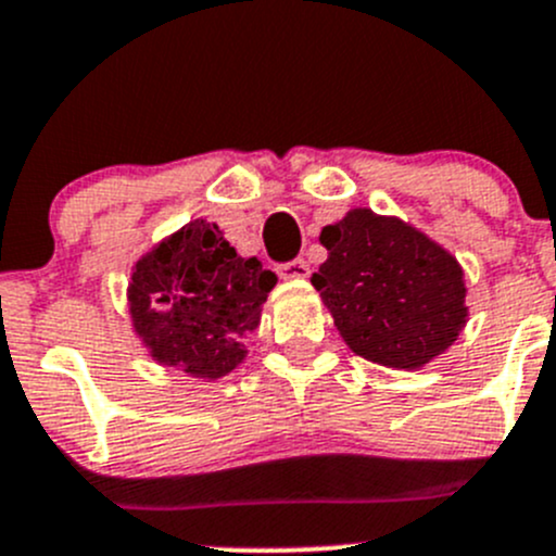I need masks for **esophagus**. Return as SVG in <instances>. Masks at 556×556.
<instances>
[{
  "label": "esophagus",
  "mask_w": 556,
  "mask_h": 556,
  "mask_svg": "<svg viewBox=\"0 0 556 556\" xmlns=\"http://www.w3.org/2000/svg\"><path fill=\"white\" fill-rule=\"evenodd\" d=\"M277 274L282 279H306L309 277V263L301 261V257L288 263H277Z\"/></svg>",
  "instance_id": "1"
}]
</instances>
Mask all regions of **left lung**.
Returning <instances> with one entry per match:
<instances>
[{"label": "left lung", "mask_w": 556, "mask_h": 556, "mask_svg": "<svg viewBox=\"0 0 556 556\" xmlns=\"http://www.w3.org/2000/svg\"><path fill=\"white\" fill-rule=\"evenodd\" d=\"M328 261L312 285L333 312L352 352L390 368H419L465 325L463 268L446 250L397 217L346 212L325 226Z\"/></svg>", "instance_id": "1"}]
</instances>
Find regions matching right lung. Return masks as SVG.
Masks as SVG:
<instances>
[{
	"label": "right lung",
	"instance_id": "obj_1",
	"mask_svg": "<svg viewBox=\"0 0 556 556\" xmlns=\"http://www.w3.org/2000/svg\"><path fill=\"white\" fill-rule=\"evenodd\" d=\"M277 277L239 257L215 223L193 220L137 263L128 288L134 330L164 366L217 379L242 363L247 333Z\"/></svg>",
	"mask_w": 556,
	"mask_h": 556
}]
</instances>
